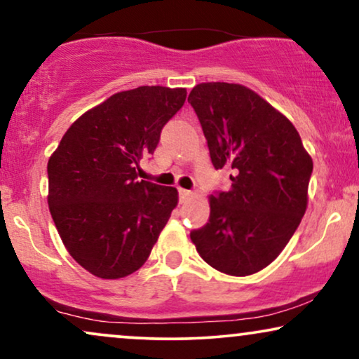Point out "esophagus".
Here are the masks:
<instances>
[{
    "mask_svg": "<svg viewBox=\"0 0 359 359\" xmlns=\"http://www.w3.org/2000/svg\"><path fill=\"white\" fill-rule=\"evenodd\" d=\"M179 195H180V198H182V202H185V201H189L190 197H192V192H190V190H185V189H179Z\"/></svg>",
    "mask_w": 359,
    "mask_h": 359,
    "instance_id": "34e87169",
    "label": "esophagus"
}]
</instances>
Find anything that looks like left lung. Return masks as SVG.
Listing matches in <instances>:
<instances>
[{
    "instance_id": "obj_1",
    "label": "left lung",
    "mask_w": 359,
    "mask_h": 359,
    "mask_svg": "<svg viewBox=\"0 0 359 359\" xmlns=\"http://www.w3.org/2000/svg\"><path fill=\"white\" fill-rule=\"evenodd\" d=\"M189 102L213 167L232 169V187L208 197L210 219L190 238L222 273H257L287 247L305 215L313 161L292 122L242 84H197Z\"/></svg>"
}]
</instances>
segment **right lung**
<instances>
[{
	"instance_id": "obj_1",
	"label": "right lung",
	"mask_w": 359,
	"mask_h": 359,
	"mask_svg": "<svg viewBox=\"0 0 359 359\" xmlns=\"http://www.w3.org/2000/svg\"><path fill=\"white\" fill-rule=\"evenodd\" d=\"M184 88L140 86L89 109L48 162L49 212L69 255L116 280L146 263L179 202L175 187L137 179L162 127L184 106Z\"/></svg>"
}]
</instances>
